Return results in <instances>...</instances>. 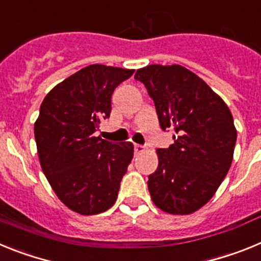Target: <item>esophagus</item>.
<instances>
[{
	"label": "esophagus",
	"instance_id": "34e87169",
	"mask_svg": "<svg viewBox=\"0 0 261 261\" xmlns=\"http://www.w3.org/2000/svg\"><path fill=\"white\" fill-rule=\"evenodd\" d=\"M142 151H145V146H142V145L136 144L135 145V153L136 154H140V153H142Z\"/></svg>",
	"mask_w": 261,
	"mask_h": 261
}]
</instances>
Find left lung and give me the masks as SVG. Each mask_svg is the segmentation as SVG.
<instances>
[{
  "mask_svg": "<svg viewBox=\"0 0 261 261\" xmlns=\"http://www.w3.org/2000/svg\"><path fill=\"white\" fill-rule=\"evenodd\" d=\"M153 99L159 125L174 129V144L158 149L147 187L154 204L190 214L213 197L232 162L237 129L229 107L200 77L180 65L136 71Z\"/></svg>",
  "mask_w": 261,
  "mask_h": 261,
  "instance_id": "8db88e82",
  "label": "left lung"
}]
</instances>
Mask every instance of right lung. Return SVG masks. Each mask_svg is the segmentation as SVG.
<instances>
[{"label":"right lung","instance_id":"add662e5","mask_svg":"<svg viewBox=\"0 0 261 261\" xmlns=\"http://www.w3.org/2000/svg\"><path fill=\"white\" fill-rule=\"evenodd\" d=\"M133 73L90 65L53 87L40 106L34 132L43 172L59 199L84 216L115 204L133 158L130 142L114 144L94 136L110 117L115 89Z\"/></svg>","mask_w":261,"mask_h":261}]
</instances>
